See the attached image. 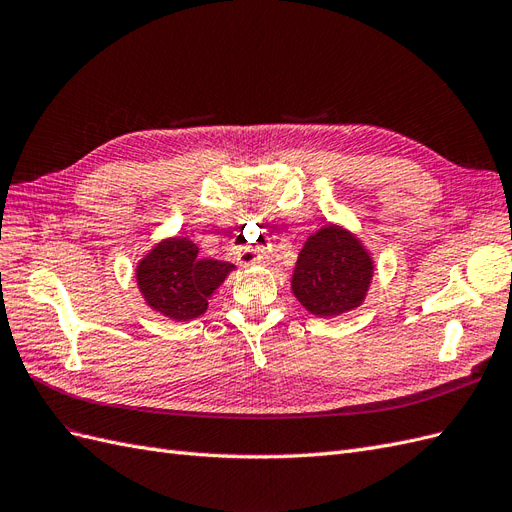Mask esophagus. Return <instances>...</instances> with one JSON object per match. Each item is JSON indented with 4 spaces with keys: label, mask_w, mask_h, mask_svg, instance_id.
<instances>
[{
    "label": "esophagus",
    "mask_w": 512,
    "mask_h": 512,
    "mask_svg": "<svg viewBox=\"0 0 512 512\" xmlns=\"http://www.w3.org/2000/svg\"><path fill=\"white\" fill-rule=\"evenodd\" d=\"M236 255H238V261L242 266H253L259 261V255L255 251H238Z\"/></svg>",
    "instance_id": "1"
}]
</instances>
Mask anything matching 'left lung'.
Listing matches in <instances>:
<instances>
[{"mask_svg": "<svg viewBox=\"0 0 512 512\" xmlns=\"http://www.w3.org/2000/svg\"><path fill=\"white\" fill-rule=\"evenodd\" d=\"M373 270L371 253L354 233L330 223L304 242L291 276V291L309 313L337 317L364 302Z\"/></svg>", "mask_w": 512, "mask_h": 512, "instance_id": "obj_1", "label": "left lung"}]
</instances>
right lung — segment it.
<instances>
[{
  "label": "right lung",
  "mask_w": 512,
  "mask_h": 512,
  "mask_svg": "<svg viewBox=\"0 0 512 512\" xmlns=\"http://www.w3.org/2000/svg\"><path fill=\"white\" fill-rule=\"evenodd\" d=\"M236 270L229 261L203 259L188 238H167L137 264V285L150 309L173 321L206 313L208 300Z\"/></svg>",
  "instance_id": "obj_1"
}]
</instances>
